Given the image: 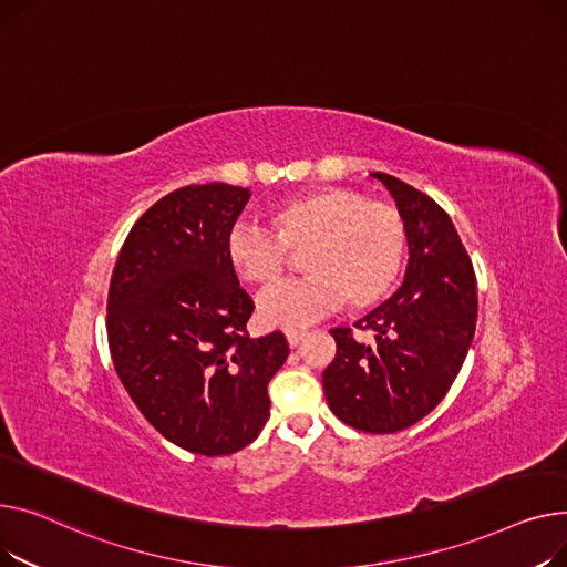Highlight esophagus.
Segmentation results:
<instances>
[{
  "mask_svg": "<svg viewBox=\"0 0 567 567\" xmlns=\"http://www.w3.org/2000/svg\"><path fill=\"white\" fill-rule=\"evenodd\" d=\"M305 339V331H299V329H290V331H286V341H288V346L290 348H295L299 341Z\"/></svg>",
  "mask_w": 567,
  "mask_h": 567,
  "instance_id": "obj_1",
  "label": "esophagus"
}]
</instances>
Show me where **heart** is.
<instances>
[{
    "instance_id": "obj_1",
    "label": "heart",
    "mask_w": 567,
    "mask_h": 567,
    "mask_svg": "<svg viewBox=\"0 0 567 567\" xmlns=\"http://www.w3.org/2000/svg\"><path fill=\"white\" fill-rule=\"evenodd\" d=\"M275 233L236 224L226 236L228 268L249 286L272 290L302 256L307 281L260 299L265 327L295 329L346 302L365 311L393 290L408 256V224L395 206L357 189L322 187L272 210Z\"/></svg>"
}]
</instances>
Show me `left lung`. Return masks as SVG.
I'll list each match as a JSON object with an SVG mask.
<instances>
[{"label": "left lung", "mask_w": 567, "mask_h": 567, "mask_svg": "<svg viewBox=\"0 0 567 567\" xmlns=\"http://www.w3.org/2000/svg\"><path fill=\"white\" fill-rule=\"evenodd\" d=\"M395 198L408 224L410 262L391 299L354 328L331 329L337 357L322 373L329 410L373 435L405 430L435 410L470 352L476 316V272L442 206L389 174H373Z\"/></svg>", "instance_id": "1"}]
</instances>
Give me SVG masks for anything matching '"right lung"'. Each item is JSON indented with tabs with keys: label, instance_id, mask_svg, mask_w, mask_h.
I'll list each match as a JSON object with an SVG mask.
<instances>
[{
	"label": "right lung",
	"instance_id": "obj_1",
	"mask_svg": "<svg viewBox=\"0 0 567 567\" xmlns=\"http://www.w3.org/2000/svg\"><path fill=\"white\" fill-rule=\"evenodd\" d=\"M249 189L208 183L162 196L130 228L107 297L114 369L146 421L176 446L230 455L270 416L281 331L249 339L254 302L224 243Z\"/></svg>",
	"mask_w": 567,
	"mask_h": 567
}]
</instances>
